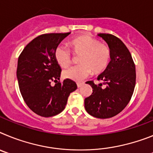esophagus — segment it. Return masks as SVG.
Returning a JSON list of instances; mask_svg holds the SVG:
<instances>
[{"label":"esophagus","instance_id":"34e87169","mask_svg":"<svg viewBox=\"0 0 153 153\" xmlns=\"http://www.w3.org/2000/svg\"><path fill=\"white\" fill-rule=\"evenodd\" d=\"M83 84H84V83H76V85H77V87H78V88H79V87H81V86H83Z\"/></svg>","mask_w":153,"mask_h":153}]
</instances>
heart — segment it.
<instances>
[{
    "mask_svg": "<svg viewBox=\"0 0 153 153\" xmlns=\"http://www.w3.org/2000/svg\"><path fill=\"white\" fill-rule=\"evenodd\" d=\"M70 51L74 54L79 55L77 66L65 70L63 75L65 78L74 81H82L91 74L103 72L107 68L111 51L108 46L101 44L98 39L90 34H83L75 37L68 43ZM56 63L63 68L69 67L72 63V55L68 49L57 47L54 51Z\"/></svg>",
    "mask_w": 153,
    "mask_h": 153,
    "instance_id": "heart-1",
    "label": "heart"
}]
</instances>
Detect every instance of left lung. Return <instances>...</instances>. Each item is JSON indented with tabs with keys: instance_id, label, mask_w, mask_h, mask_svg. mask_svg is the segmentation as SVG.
Listing matches in <instances>:
<instances>
[{
	"instance_id": "obj_1",
	"label": "left lung",
	"mask_w": 153,
	"mask_h": 153,
	"mask_svg": "<svg viewBox=\"0 0 153 153\" xmlns=\"http://www.w3.org/2000/svg\"><path fill=\"white\" fill-rule=\"evenodd\" d=\"M98 35L107 43L111 51V60L97 77L102 83L95 84L93 80L86 83L92 86L93 93L85 99L84 106L93 117L107 119L123 111L130 101L136 85V67L130 52L122 40L109 33Z\"/></svg>"
}]
</instances>
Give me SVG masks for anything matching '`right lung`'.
I'll use <instances>...</instances> for the list:
<instances>
[{"instance_id": "right-lung-1", "label": "right lung", "mask_w": 153, "mask_h": 153, "mask_svg": "<svg viewBox=\"0 0 153 153\" xmlns=\"http://www.w3.org/2000/svg\"><path fill=\"white\" fill-rule=\"evenodd\" d=\"M70 33H44L30 41L18 57L17 77L24 102L36 114L51 117L61 113L76 83L66 79L60 83L61 68L54 51ZM54 82L55 85L51 86Z\"/></svg>"}]
</instances>
